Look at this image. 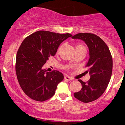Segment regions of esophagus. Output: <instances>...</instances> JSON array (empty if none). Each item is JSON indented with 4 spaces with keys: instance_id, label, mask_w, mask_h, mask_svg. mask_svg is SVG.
Listing matches in <instances>:
<instances>
[{
    "instance_id": "obj_1",
    "label": "esophagus",
    "mask_w": 125,
    "mask_h": 125,
    "mask_svg": "<svg viewBox=\"0 0 125 125\" xmlns=\"http://www.w3.org/2000/svg\"><path fill=\"white\" fill-rule=\"evenodd\" d=\"M64 79H65V80H68V81H70V80H72V78L71 77H70V76H68V75H66V76H65Z\"/></svg>"
}]
</instances>
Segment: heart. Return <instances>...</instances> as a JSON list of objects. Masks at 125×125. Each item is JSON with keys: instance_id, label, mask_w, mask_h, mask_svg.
Instances as JSON below:
<instances>
[{"instance_id": "b5f03b06", "label": "heart", "mask_w": 125, "mask_h": 125, "mask_svg": "<svg viewBox=\"0 0 125 125\" xmlns=\"http://www.w3.org/2000/svg\"><path fill=\"white\" fill-rule=\"evenodd\" d=\"M62 47V46H60V47L59 48V49L58 50V51L60 50V49ZM83 48H85V46H83V45H82V44H77V45H76V46H75V50H80V49H83Z\"/></svg>"}]
</instances>
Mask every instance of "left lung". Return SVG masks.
<instances>
[{
    "mask_svg": "<svg viewBox=\"0 0 125 125\" xmlns=\"http://www.w3.org/2000/svg\"><path fill=\"white\" fill-rule=\"evenodd\" d=\"M72 39H80L85 42L89 48V59L86 67L90 79L87 82L79 80L81 90L74 93L77 99L84 103L99 99L106 89L113 71V59L106 44L99 36L91 33H79Z\"/></svg>",
    "mask_w": 125,
    "mask_h": 125,
    "instance_id": "1",
    "label": "left lung"
}]
</instances>
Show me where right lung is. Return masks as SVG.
<instances>
[{"instance_id":"1","label":"right lung","mask_w":125,"mask_h":125,"mask_svg":"<svg viewBox=\"0 0 125 125\" xmlns=\"http://www.w3.org/2000/svg\"><path fill=\"white\" fill-rule=\"evenodd\" d=\"M71 36L39 31L22 42L16 55V72L20 86L29 97L43 102L54 95L63 75L58 71L48 72L43 66L50 57L55 55L60 43Z\"/></svg>"}]
</instances>
